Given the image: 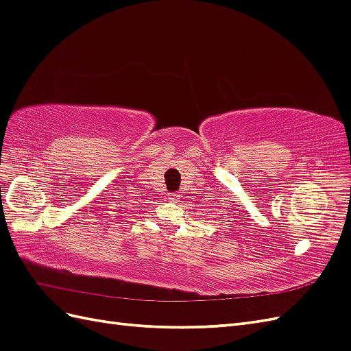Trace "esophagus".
<instances>
[{
    "mask_svg": "<svg viewBox=\"0 0 351 351\" xmlns=\"http://www.w3.org/2000/svg\"><path fill=\"white\" fill-rule=\"evenodd\" d=\"M167 197H168V200H169V202H177V200L180 199V196H178L177 193H168V196H167Z\"/></svg>",
    "mask_w": 351,
    "mask_h": 351,
    "instance_id": "esophagus-1",
    "label": "esophagus"
}]
</instances>
